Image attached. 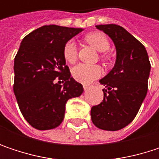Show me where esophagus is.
<instances>
[{
    "label": "esophagus",
    "instance_id": "obj_1",
    "mask_svg": "<svg viewBox=\"0 0 159 159\" xmlns=\"http://www.w3.org/2000/svg\"><path fill=\"white\" fill-rule=\"evenodd\" d=\"M83 86H84V91L88 90V89L91 87V85H90V84H84Z\"/></svg>",
    "mask_w": 159,
    "mask_h": 159
}]
</instances>
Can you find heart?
I'll return each instance as SVG.
<instances>
[{"label": "heart", "mask_w": 159, "mask_h": 159, "mask_svg": "<svg viewBox=\"0 0 159 159\" xmlns=\"http://www.w3.org/2000/svg\"><path fill=\"white\" fill-rule=\"evenodd\" d=\"M85 41L99 52L107 51L110 48V42L108 38L100 32H95L85 37ZM63 58L69 63H74L76 61L77 51L75 43L72 40L66 42L63 47ZM105 57V56H103ZM102 70L98 65L78 64L72 70V75L77 82L82 84H89L95 79L100 77Z\"/></svg>", "instance_id": "heart-1"}]
</instances>
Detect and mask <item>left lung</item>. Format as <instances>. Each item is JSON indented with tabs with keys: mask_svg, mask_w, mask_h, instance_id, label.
<instances>
[{
	"mask_svg": "<svg viewBox=\"0 0 159 159\" xmlns=\"http://www.w3.org/2000/svg\"><path fill=\"white\" fill-rule=\"evenodd\" d=\"M116 48V61L102 79L103 101L92 107L91 120L99 129L118 131L133 121L147 93L151 64L143 45L123 27L98 25Z\"/></svg>",
	"mask_w": 159,
	"mask_h": 159,
	"instance_id": "1",
	"label": "left lung"
}]
</instances>
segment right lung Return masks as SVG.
<instances>
[{
  "label": "right lung",
  "mask_w": 159,
  "mask_h": 159,
  "mask_svg": "<svg viewBox=\"0 0 159 159\" xmlns=\"http://www.w3.org/2000/svg\"><path fill=\"white\" fill-rule=\"evenodd\" d=\"M83 30L44 25L25 36L20 44L15 58L14 92L24 118L35 129L58 127L66 102L84 91L71 76L62 53L66 42Z\"/></svg>",
  "instance_id": "1"
}]
</instances>
